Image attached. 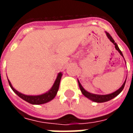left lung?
Here are the masks:
<instances>
[{
    "mask_svg": "<svg viewBox=\"0 0 133 133\" xmlns=\"http://www.w3.org/2000/svg\"><path fill=\"white\" fill-rule=\"evenodd\" d=\"M106 33V35L108 36V38L110 39V41H111L112 43L115 45V49L117 50L118 52H120V54L123 57V55L122 52H121V50L119 49V48L117 46V45L116 43H115V41L112 39V38L111 37V35H110L108 33ZM124 58V57H123ZM125 82L126 80L124 82V83L123 84V85L120 87L119 89L116 90L115 92H112V93H110V94H108V95H96V94H92V93H90L88 91H86L84 89L83 86L81 85V84L80 83V82L78 81V85H79V87H80V89H81V92L83 93V95H85L86 98H88L90 100H91L92 101H94V102H96V103H104V102H107V101H109V100H110L112 98H115L117 95H118L120 94V92H122V90L124 88V87H125Z\"/></svg>",
    "mask_w": 133,
    "mask_h": 133,
    "instance_id": "left-lung-1",
    "label": "left lung"
}]
</instances>
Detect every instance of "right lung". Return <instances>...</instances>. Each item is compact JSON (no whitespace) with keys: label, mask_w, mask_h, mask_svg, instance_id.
<instances>
[{"label":"right lung","mask_w":133,"mask_h":133,"mask_svg":"<svg viewBox=\"0 0 133 133\" xmlns=\"http://www.w3.org/2000/svg\"><path fill=\"white\" fill-rule=\"evenodd\" d=\"M62 72H59L57 76V78L55 80V83L53 84L52 87L48 90V92L42 94V95H24L21 92H19L18 91H17L10 83V81L8 80V83L10 85L11 89L13 90V92H15L16 94L18 95L19 97L22 98L23 100H25L28 103L33 104V105H41V104H44L48 102H49L50 100H52L53 98H55V95L58 92V88H59V85H60V82H61V77H62Z\"/></svg>","instance_id":"1"}]
</instances>
